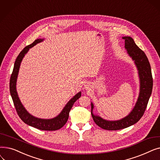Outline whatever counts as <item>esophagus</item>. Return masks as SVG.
<instances>
[{
    "label": "esophagus",
    "mask_w": 160,
    "mask_h": 160,
    "mask_svg": "<svg viewBox=\"0 0 160 160\" xmlns=\"http://www.w3.org/2000/svg\"><path fill=\"white\" fill-rule=\"evenodd\" d=\"M89 84H86V85H85V89H89Z\"/></svg>",
    "instance_id": "obj_1"
}]
</instances>
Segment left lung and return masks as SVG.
<instances>
[{
  "mask_svg": "<svg viewBox=\"0 0 160 160\" xmlns=\"http://www.w3.org/2000/svg\"><path fill=\"white\" fill-rule=\"evenodd\" d=\"M124 48L127 54L136 65L139 79V93L137 102L130 113L124 118L117 121H109L93 113L94 104L91 105V115L93 121L98 127L106 130H117L130 127L138 122L143 115L152 94L153 80L151 67L148 58L145 52L135 43L133 39L130 36H124Z\"/></svg>",
  "mask_w": 160,
  "mask_h": 160,
  "instance_id": "obj_1",
  "label": "left lung"
}]
</instances>
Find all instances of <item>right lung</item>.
Masks as SVG:
<instances>
[{"label":"right lung","mask_w":160,"mask_h":160,"mask_svg":"<svg viewBox=\"0 0 160 160\" xmlns=\"http://www.w3.org/2000/svg\"><path fill=\"white\" fill-rule=\"evenodd\" d=\"M45 39H38L35 40L32 44L24 48L22 51L19 53L15 62L13 72L10 77V91L16 111L18 112V114L19 115L21 119L24 123L39 130L53 131L60 129L65 124L67 120H68L69 112L74 103L81 97V91H79L78 93H77L72 98H71L69 100V101H68V102L65 104L62 112L57 116L54 117V118L41 119L31 115L26 110V108L24 107L21 102L16 89L17 80H18L19 68L23 58L28 52L30 48L35 46L38 43L43 41Z\"/></svg>","instance_id":"add662e5"}]
</instances>
